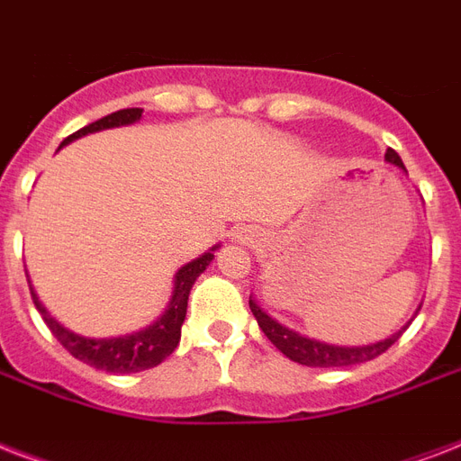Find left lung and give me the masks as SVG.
Returning a JSON list of instances; mask_svg holds the SVG:
<instances>
[{"mask_svg": "<svg viewBox=\"0 0 461 461\" xmlns=\"http://www.w3.org/2000/svg\"><path fill=\"white\" fill-rule=\"evenodd\" d=\"M384 160L406 173L404 163H402L397 151L387 149ZM249 310H252V315H255L259 330L264 331V337L269 339L271 344L276 346L286 358L310 367H346V366H358V363L377 358V356L387 351V348H390V346L394 344L402 334H404L406 327L411 324V320H409L402 330L390 334L387 339H380V341H375V344L339 346V344L320 341V339H310L305 337V334H301V331H295L291 330V327H286V324H281L279 320H274L269 312H264V310L257 305V301H252V295H249Z\"/></svg>", "mask_w": 461, "mask_h": 461, "instance_id": "left-lung-1", "label": "left lung"}]
</instances>
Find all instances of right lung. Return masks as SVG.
<instances>
[{
	"label": "right lung",
	"mask_w": 461,
	"mask_h": 461,
	"mask_svg": "<svg viewBox=\"0 0 461 461\" xmlns=\"http://www.w3.org/2000/svg\"><path fill=\"white\" fill-rule=\"evenodd\" d=\"M141 108H127L110 113V115L95 120V122L86 124L84 130L74 131L69 137L64 139L62 146L71 144L74 139H81L86 134H94L101 130H113V127H127L141 120ZM219 249V245H213L209 252H204L197 259H192L185 267L177 269L175 274V286L170 303H167L166 312L151 322L149 327L131 334H122V337H108V339H91L81 337L77 331L67 330L64 324H59L55 317L50 315L48 308L38 301V294L31 288L33 303L38 312L42 315L45 324L50 331L55 334V339L74 356V358L84 360L86 366L95 367V370H105V373H141L149 367H156L158 363L170 356L180 344V330L187 315V301H190V291L194 286V281L202 271L212 264L213 252ZM31 284V281H28Z\"/></svg>",
	"instance_id": "obj_1"
}]
</instances>
